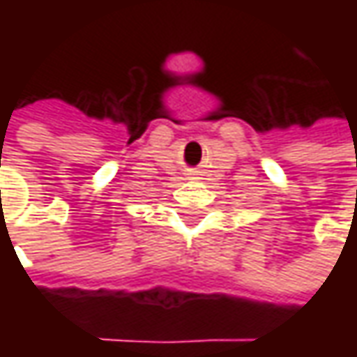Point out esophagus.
I'll return each mask as SVG.
<instances>
[{"label": "esophagus", "mask_w": 357, "mask_h": 357, "mask_svg": "<svg viewBox=\"0 0 357 357\" xmlns=\"http://www.w3.org/2000/svg\"><path fill=\"white\" fill-rule=\"evenodd\" d=\"M188 174H197V171H190V172H188Z\"/></svg>", "instance_id": "1"}]
</instances>
